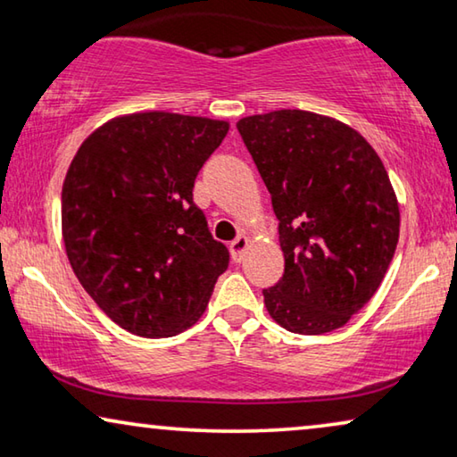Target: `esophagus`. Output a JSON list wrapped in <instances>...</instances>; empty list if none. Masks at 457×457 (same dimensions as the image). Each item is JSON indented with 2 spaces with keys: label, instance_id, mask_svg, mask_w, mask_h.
I'll return each mask as SVG.
<instances>
[{
  "label": "esophagus",
  "instance_id": "esophagus-1",
  "mask_svg": "<svg viewBox=\"0 0 457 457\" xmlns=\"http://www.w3.org/2000/svg\"><path fill=\"white\" fill-rule=\"evenodd\" d=\"M249 249V237L245 235H238L233 243H230V255H233L235 262H243L245 253Z\"/></svg>",
  "mask_w": 457,
  "mask_h": 457
}]
</instances>
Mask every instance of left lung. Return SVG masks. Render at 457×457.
Here are the masks:
<instances>
[{"mask_svg": "<svg viewBox=\"0 0 457 457\" xmlns=\"http://www.w3.org/2000/svg\"><path fill=\"white\" fill-rule=\"evenodd\" d=\"M279 227L284 276L263 290L286 331L347 325L374 296L395 257L400 212L378 153L360 132L306 110L237 122Z\"/></svg>", "mask_w": 457, "mask_h": 457, "instance_id": "obj_1", "label": "left lung"}]
</instances>
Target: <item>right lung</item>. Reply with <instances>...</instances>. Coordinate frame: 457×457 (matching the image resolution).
<instances>
[{
	"label": "right lung",
	"mask_w": 457,
	"mask_h": 457,
	"mask_svg": "<svg viewBox=\"0 0 457 457\" xmlns=\"http://www.w3.org/2000/svg\"><path fill=\"white\" fill-rule=\"evenodd\" d=\"M228 122L118 116L83 140L61 194L62 241L86 292L126 331L161 339L204 314L228 249L194 204L195 175Z\"/></svg>",
	"instance_id": "right-lung-1"
}]
</instances>
